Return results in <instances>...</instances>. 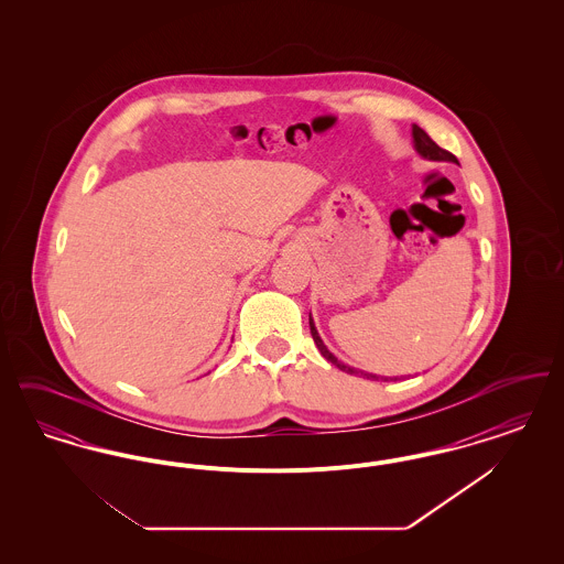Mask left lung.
Wrapping results in <instances>:
<instances>
[{
	"mask_svg": "<svg viewBox=\"0 0 564 564\" xmlns=\"http://www.w3.org/2000/svg\"><path fill=\"white\" fill-rule=\"evenodd\" d=\"M412 137H414V148H416V152H419L421 156H425V159H430V161H451L458 164L455 154H451L448 150L440 148V145H437V143L431 139L430 134L425 133L421 127H416V124L412 127ZM308 323H311L313 340H315L317 349L322 350L323 357H325L327 361H332L336 368H340L343 372H347V375H359L357 370H352L349 366H345L343 361H338V359L327 350V347L323 345L322 338H319V334H317V329H315V323H313V319H308ZM361 376H364V378L368 376V378H372V380H378V378H380V376L368 375V372H361ZM382 380H387V378H382Z\"/></svg>",
	"mask_w": 564,
	"mask_h": 564,
	"instance_id": "obj_1",
	"label": "left lung"
}]
</instances>
